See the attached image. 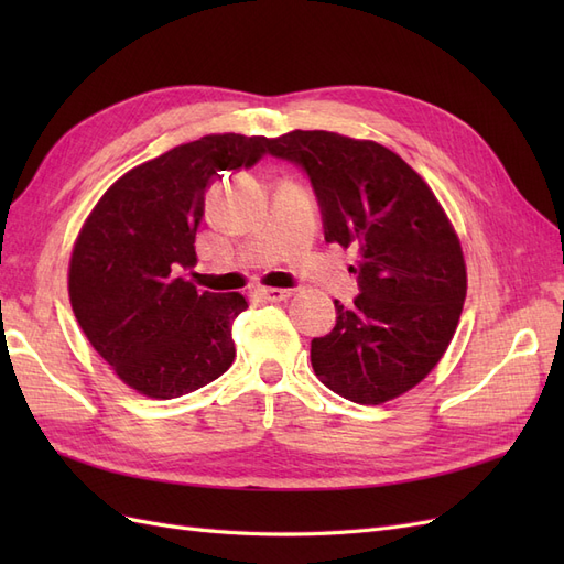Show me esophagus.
<instances>
[{
	"label": "esophagus",
	"mask_w": 564,
	"mask_h": 564,
	"mask_svg": "<svg viewBox=\"0 0 564 564\" xmlns=\"http://www.w3.org/2000/svg\"><path fill=\"white\" fill-rule=\"evenodd\" d=\"M292 294H294V289H278V286H263V289H259V296L270 301V303L286 301Z\"/></svg>",
	"instance_id": "34e87169"
}]
</instances>
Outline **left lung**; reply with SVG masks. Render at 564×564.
I'll use <instances>...</instances> for the list:
<instances>
[{
    "label": "left lung",
    "mask_w": 564,
    "mask_h": 564,
    "mask_svg": "<svg viewBox=\"0 0 564 564\" xmlns=\"http://www.w3.org/2000/svg\"><path fill=\"white\" fill-rule=\"evenodd\" d=\"M263 145L308 172L324 240L357 251L360 296L334 301L336 327L311 344L315 377L357 404L404 395L442 360L464 311L468 275L449 216L377 141L296 129Z\"/></svg>",
    "instance_id": "8db88e82"
}]
</instances>
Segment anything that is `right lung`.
Segmentation results:
<instances>
[{
	"mask_svg": "<svg viewBox=\"0 0 564 564\" xmlns=\"http://www.w3.org/2000/svg\"><path fill=\"white\" fill-rule=\"evenodd\" d=\"M263 152V135H202L133 166L84 220L67 268L73 313L94 350L145 398H181L235 360L232 322L247 299L199 292L181 272L197 261L212 178Z\"/></svg>",
	"mask_w": 564,
	"mask_h": 564,
	"instance_id": "right-lung-1",
	"label": "right lung"
}]
</instances>
